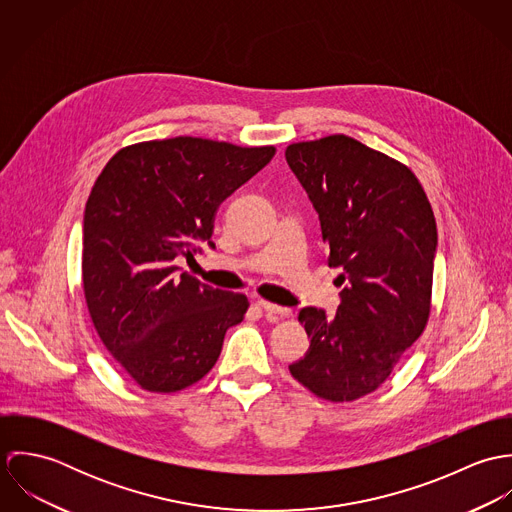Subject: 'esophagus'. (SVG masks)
I'll use <instances>...</instances> for the list:
<instances>
[{
    "label": "esophagus",
    "instance_id": "obj_1",
    "mask_svg": "<svg viewBox=\"0 0 512 512\" xmlns=\"http://www.w3.org/2000/svg\"><path fill=\"white\" fill-rule=\"evenodd\" d=\"M258 305L268 311V313H274L278 317H290L292 315V309L290 307H282V305H276V303H270V301H258Z\"/></svg>",
    "mask_w": 512,
    "mask_h": 512
}]
</instances>
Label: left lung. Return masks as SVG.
Here are the masks:
<instances>
[{
	"label": "left lung",
	"instance_id": "1",
	"mask_svg": "<svg viewBox=\"0 0 512 512\" xmlns=\"http://www.w3.org/2000/svg\"><path fill=\"white\" fill-rule=\"evenodd\" d=\"M286 161L345 284L333 317L317 307L299 311L311 345L290 372L319 398L351 402L390 376L428 323L434 211L406 165L349 136L292 144Z\"/></svg>",
	"mask_w": 512,
	"mask_h": 512
}]
</instances>
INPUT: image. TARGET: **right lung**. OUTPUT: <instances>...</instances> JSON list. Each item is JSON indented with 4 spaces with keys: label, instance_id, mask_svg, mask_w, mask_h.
<instances>
[{
    "label": "right lung",
    "instance_id": "right-lung-1",
    "mask_svg": "<svg viewBox=\"0 0 512 512\" xmlns=\"http://www.w3.org/2000/svg\"><path fill=\"white\" fill-rule=\"evenodd\" d=\"M274 153L179 136L124 147L98 175L82 226L84 297L106 349L149 392L201 380L244 319L246 295L201 284L177 260L215 248L222 201Z\"/></svg>",
    "mask_w": 512,
    "mask_h": 512
}]
</instances>
